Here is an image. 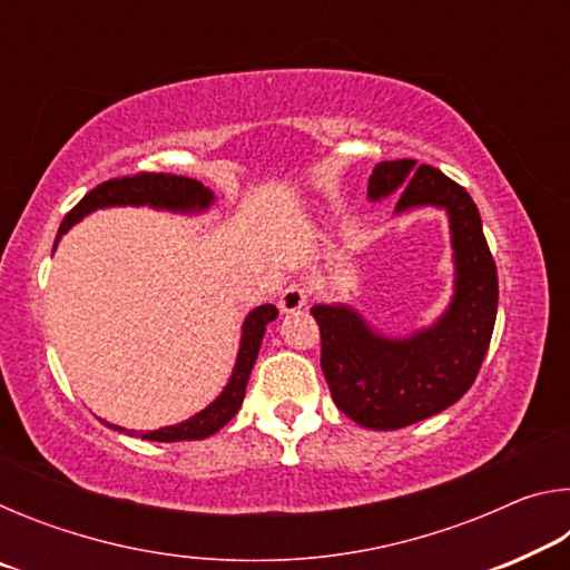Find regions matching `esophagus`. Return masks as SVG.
<instances>
[{
  "label": "esophagus",
  "mask_w": 570,
  "mask_h": 570,
  "mask_svg": "<svg viewBox=\"0 0 570 570\" xmlns=\"http://www.w3.org/2000/svg\"><path fill=\"white\" fill-rule=\"evenodd\" d=\"M306 302H308V288L304 286V284H288L284 292H282V296H278V308H282V312H298V308H304L306 306Z\"/></svg>",
  "instance_id": "34e87169"
}]
</instances>
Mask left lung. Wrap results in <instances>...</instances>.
Returning <instances> with one entry per match:
<instances>
[{"instance_id": "1", "label": "left lung", "mask_w": 570, "mask_h": 570, "mask_svg": "<svg viewBox=\"0 0 570 570\" xmlns=\"http://www.w3.org/2000/svg\"><path fill=\"white\" fill-rule=\"evenodd\" d=\"M414 160H384L366 196L402 190L397 214L435 206L450 216L455 294L440 320L402 340L382 336L352 306L316 304L322 372L346 417L370 430H400L448 410L475 382L493 336L498 272L470 193L445 173Z\"/></svg>"}]
</instances>
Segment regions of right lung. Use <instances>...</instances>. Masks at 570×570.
Segmentation results:
<instances>
[{
    "label": "right lung",
    "mask_w": 570,
    "mask_h": 570,
    "mask_svg": "<svg viewBox=\"0 0 570 570\" xmlns=\"http://www.w3.org/2000/svg\"><path fill=\"white\" fill-rule=\"evenodd\" d=\"M214 204V193H210L204 183L186 178V176H170V173H138V176L125 178H110L92 188L80 204H77L70 214L65 216L60 230H57L55 246L67 228L75 226L88 214L98 208L110 206H150L160 210H173V214H200ZM278 316V308L274 304H262L246 316L244 332H240V350L236 356L234 374H230L224 392L208 404L206 410L193 414L186 422L170 424V428H160L153 432H140L142 440L153 442H180V440H204L214 435L224 424L238 412L240 402H244L248 374L254 370L258 346H262L266 324L274 322ZM115 428V424H108ZM122 430V428H115ZM135 435V432H128Z\"/></svg>",
    "instance_id": "add662e5"
}]
</instances>
